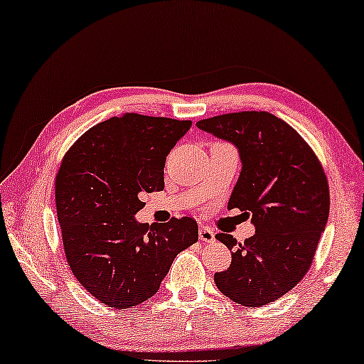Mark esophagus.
Here are the masks:
<instances>
[{
    "label": "esophagus",
    "instance_id": "obj_1",
    "mask_svg": "<svg viewBox=\"0 0 364 364\" xmlns=\"http://www.w3.org/2000/svg\"><path fill=\"white\" fill-rule=\"evenodd\" d=\"M198 238H200V242L210 243V242L215 240V233H213L212 228L200 227V230H198Z\"/></svg>",
    "mask_w": 364,
    "mask_h": 364
}]
</instances>
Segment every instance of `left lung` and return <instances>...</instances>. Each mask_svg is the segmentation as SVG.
<instances>
[{"instance_id":"obj_1","label":"left lung","mask_w":364,"mask_h":364,"mask_svg":"<svg viewBox=\"0 0 364 364\" xmlns=\"http://www.w3.org/2000/svg\"><path fill=\"white\" fill-rule=\"evenodd\" d=\"M197 127L238 149L242 172L228 210L252 217L255 235L237 243L227 270L213 275L223 295L243 306H262L291 290L310 270L330 213V188L316 154L300 134L265 111L222 114Z\"/></svg>"}]
</instances>
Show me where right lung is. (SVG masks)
I'll return each mask as SVG.
<instances>
[{"label": "right lung", "instance_id": "right-lung-1", "mask_svg": "<svg viewBox=\"0 0 364 364\" xmlns=\"http://www.w3.org/2000/svg\"><path fill=\"white\" fill-rule=\"evenodd\" d=\"M191 121L124 114L84 132L56 173V210L69 268L104 305L154 296L173 258L198 240L191 217L139 223L146 193L164 188L168 152Z\"/></svg>", "mask_w": 364, "mask_h": 364}]
</instances>
